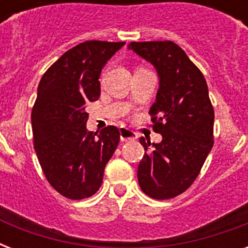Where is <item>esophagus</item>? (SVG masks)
Returning <instances> with one entry per match:
<instances>
[{"label": "esophagus", "mask_w": 248, "mask_h": 248, "mask_svg": "<svg viewBox=\"0 0 248 248\" xmlns=\"http://www.w3.org/2000/svg\"><path fill=\"white\" fill-rule=\"evenodd\" d=\"M120 135H121V140L122 141H132V140L138 139V135H136V132H134L130 128L122 127L120 130Z\"/></svg>", "instance_id": "1"}]
</instances>
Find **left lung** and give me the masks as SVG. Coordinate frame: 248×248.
Wrapping results in <instances>:
<instances>
[{
    "mask_svg": "<svg viewBox=\"0 0 248 248\" xmlns=\"http://www.w3.org/2000/svg\"><path fill=\"white\" fill-rule=\"evenodd\" d=\"M128 48L151 62L158 72L159 89L149 110L153 131L162 141L151 145L138 169L141 190L155 200L184 193L200 175L214 145V107L202 72L172 41L131 42Z\"/></svg>",
    "mask_w": 248,
    "mask_h": 248,
    "instance_id": "left-lung-1",
    "label": "left lung"
}]
</instances>
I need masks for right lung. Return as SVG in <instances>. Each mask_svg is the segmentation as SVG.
<instances>
[{
	"mask_svg": "<svg viewBox=\"0 0 248 248\" xmlns=\"http://www.w3.org/2000/svg\"><path fill=\"white\" fill-rule=\"evenodd\" d=\"M124 42L85 41L45 72L32 109L33 145L52 188L69 200L89 198L103 183L120 130L87 131L85 107L100 96V72Z\"/></svg>",
	"mask_w": 248,
	"mask_h": 248,
	"instance_id": "add662e5",
	"label": "right lung"
}]
</instances>
